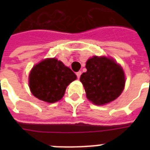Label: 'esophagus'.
I'll return each mask as SVG.
<instances>
[{
	"instance_id": "obj_1",
	"label": "esophagus",
	"mask_w": 150,
	"mask_h": 150,
	"mask_svg": "<svg viewBox=\"0 0 150 150\" xmlns=\"http://www.w3.org/2000/svg\"><path fill=\"white\" fill-rule=\"evenodd\" d=\"M81 75H82V71H78V72H76V75H77L78 79H79Z\"/></svg>"
}]
</instances>
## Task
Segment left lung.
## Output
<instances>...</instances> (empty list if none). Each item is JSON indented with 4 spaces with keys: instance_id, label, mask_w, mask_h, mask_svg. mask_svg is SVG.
I'll return each mask as SVG.
<instances>
[{
    "instance_id": "8db88e82",
    "label": "left lung",
    "mask_w": 150,
    "mask_h": 150,
    "mask_svg": "<svg viewBox=\"0 0 150 150\" xmlns=\"http://www.w3.org/2000/svg\"><path fill=\"white\" fill-rule=\"evenodd\" d=\"M86 72L80 81L86 97L96 105H104L116 100L125 84V73L121 66L111 58L94 56L86 61Z\"/></svg>"
}]
</instances>
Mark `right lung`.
Returning a JSON list of instances; mask_svg holds the SVG:
<instances>
[{"label":"right lung","mask_w":150,"mask_h":150,"mask_svg":"<svg viewBox=\"0 0 150 150\" xmlns=\"http://www.w3.org/2000/svg\"><path fill=\"white\" fill-rule=\"evenodd\" d=\"M76 75L55 58L43 60L34 66L29 74V88L34 96L54 103L64 95L66 88L76 79Z\"/></svg>","instance_id":"obj_1"}]
</instances>
